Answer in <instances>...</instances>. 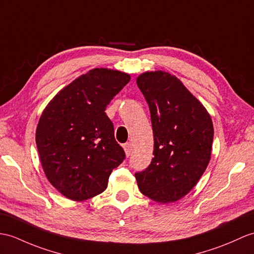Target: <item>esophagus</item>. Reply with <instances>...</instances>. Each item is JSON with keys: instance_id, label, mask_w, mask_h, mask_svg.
Instances as JSON below:
<instances>
[{"instance_id": "esophagus-1", "label": "esophagus", "mask_w": 254, "mask_h": 254, "mask_svg": "<svg viewBox=\"0 0 254 254\" xmlns=\"http://www.w3.org/2000/svg\"><path fill=\"white\" fill-rule=\"evenodd\" d=\"M123 147H125V151H126L127 156H131L133 152V145L131 141H127V143H126Z\"/></svg>"}]
</instances>
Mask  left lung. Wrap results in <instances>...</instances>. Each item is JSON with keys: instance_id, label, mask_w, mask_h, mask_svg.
<instances>
[{"instance_id": "obj_1", "label": "left lung", "mask_w": 254, "mask_h": 254, "mask_svg": "<svg viewBox=\"0 0 254 254\" xmlns=\"http://www.w3.org/2000/svg\"><path fill=\"white\" fill-rule=\"evenodd\" d=\"M137 85L149 106L154 158L135 173L140 192L158 202L184 197L207 169L213 125L202 104L174 75L163 71L140 74Z\"/></svg>"}]
</instances>
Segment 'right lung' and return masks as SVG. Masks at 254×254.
I'll use <instances>...</instances> for the list:
<instances>
[{
    "mask_svg": "<svg viewBox=\"0 0 254 254\" xmlns=\"http://www.w3.org/2000/svg\"><path fill=\"white\" fill-rule=\"evenodd\" d=\"M129 79L118 70H90L44 109L35 141L47 180L64 197L82 201L102 193L126 159L105 110Z\"/></svg>",
    "mask_w": 254,
    "mask_h": 254,
    "instance_id": "obj_1",
    "label": "right lung"
}]
</instances>
